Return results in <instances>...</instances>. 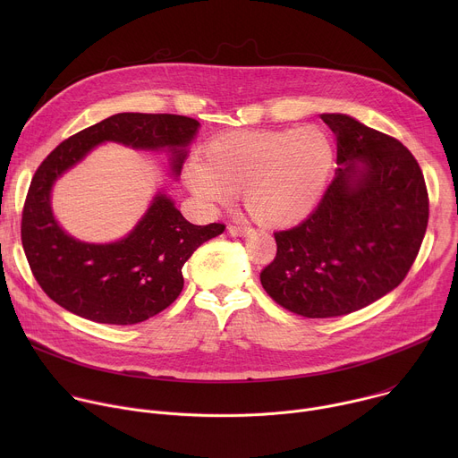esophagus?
<instances>
[{
	"mask_svg": "<svg viewBox=\"0 0 458 458\" xmlns=\"http://www.w3.org/2000/svg\"><path fill=\"white\" fill-rule=\"evenodd\" d=\"M228 232L232 233V235H237V237H246V235H250L253 230L250 228V226H239V225H230L228 226Z\"/></svg>",
	"mask_w": 458,
	"mask_h": 458,
	"instance_id": "esophagus-1",
	"label": "esophagus"
}]
</instances>
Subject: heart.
<instances>
[{"mask_svg":"<svg viewBox=\"0 0 458 458\" xmlns=\"http://www.w3.org/2000/svg\"><path fill=\"white\" fill-rule=\"evenodd\" d=\"M334 163L330 136L317 126L242 130L210 143L184 179L208 208L230 207L242 191L248 214L267 226H292L311 214Z\"/></svg>","mask_w":458,"mask_h":458,"instance_id":"b5f03b06","label":"heart"}]
</instances>
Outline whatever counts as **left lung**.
Returning a JSON list of instances; mask_svg holds the SVG:
<instances>
[{"instance_id": "8db88e82", "label": "left lung", "mask_w": 458, "mask_h": 458, "mask_svg": "<svg viewBox=\"0 0 458 458\" xmlns=\"http://www.w3.org/2000/svg\"><path fill=\"white\" fill-rule=\"evenodd\" d=\"M337 136L334 181L297 226L276 232L260 284L308 318L357 311L397 288L420 250L429 199L413 154L344 114H322Z\"/></svg>"}]
</instances>
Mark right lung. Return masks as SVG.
<instances>
[{"instance_id":"add662e5","label":"right lung","mask_w":458,"mask_h":458,"mask_svg":"<svg viewBox=\"0 0 458 458\" xmlns=\"http://www.w3.org/2000/svg\"><path fill=\"white\" fill-rule=\"evenodd\" d=\"M198 128L199 121L186 115L123 112L64 140L45 157L29 186L21 242L32 276L54 302L94 322L126 326L157 315L179 297L184 263L203 242L223 233L225 225H191L174 201L157 193L126 237L90 244L61 230L52 216L50 190L64 170L105 141L168 148L177 177Z\"/></svg>"}]
</instances>
